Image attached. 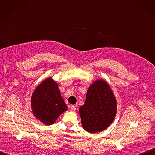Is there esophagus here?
<instances>
[{"label":"esophagus","instance_id":"1","mask_svg":"<svg viewBox=\"0 0 155 155\" xmlns=\"http://www.w3.org/2000/svg\"><path fill=\"white\" fill-rule=\"evenodd\" d=\"M70 110L72 111H75L76 110V106L75 105H71L70 106Z\"/></svg>","mask_w":155,"mask_h":155}]
</instances>
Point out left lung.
I'll return each instance as SVG.
<instances>
[{
  "instance_id": "left-lung-1",
  "label": "left lung",
  "mask_w": 155,
  "mask_h": 155,
  "mask_svg": "<svg viewBox=\"0 0 155 155\" xmlns=\"http://www.w3.org/2000/svg\"><path fill=\"white\" fill-rule=\"evenodd\" d=\"M117 110V100L108 82L95 80L87 90L84 105L79 108L82 127L90 133L105 130L114 120Z\"/></svg>"
}]
</instances>
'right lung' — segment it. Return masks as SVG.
I'll list each match as a JSON object with an SVG mask.
<instances>
[{
	"instance_id": "add662e5",
	"label": "right lung",
	"mask_w": 155,
	"mask_h": 155,
	"mask_svg": "<svg viewBox=\"0 0 155 155\" xmlns=\"http://www.w3.org/2000/svg\"><path fill=\"white\" fill-rule=\"evenodd\" d=\"M31 107L34 117L45 125H52L68 109L58 84L52 77L43 80L34 90L31 97Z\"/></svg>"
}]
</instances>
